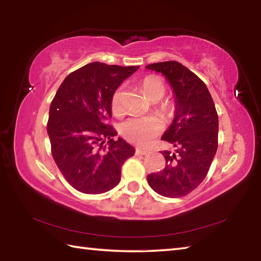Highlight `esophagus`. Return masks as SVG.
I'll return each instance as SVG.
<instances>
[{
    "label": "esophagus",
    "instance_id": "obj_1",
    "mask_svg": "<svg viewBox=\"0 0 261 261\" xmlns=\"http://www.w3.org/2000/svg\"><path fill=\"white\" fill-rule=\"evenodd\" d=\"M148 152L146 151V149H143V148H137L136 149V154L137 155H146Z\"/></svg>",
    "mask_w": 261,
    "mask_h": 261
}]
</instances>
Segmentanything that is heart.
<instances>
[{
  "instance_id": "obj_1",
  "label": "heart",
  "mask_w": 261,
  "mask_h": 261,
  "mask_svg": "<svg viewBox=\"0 0 261 261\" xmlns=\"http://www.w3.org/2000/svg\"><path fill=\"white\" fill-rule=\"evenodd\" d=\"M145 95L151 101H159L166 93L165 84L154 76L145 77L140 82ZM112 109L115 115L123 110V87H118L112 96ZM162 130V123L155 117H132L121 125V134L124 138L137 145H146Z\"/></svg>"
}]
</instances>
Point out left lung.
I'll return each instance as SVG.
<instances>
[{
  "label": "left lung",
  "mask_w": 261,
  "mask_h": 261,
  "mask_svg": "<svg viewBox=\"0 0 261 261\" xmlns=\"http://www.w3.org/2000/svg\"><path fill=\"white\" fill-rule=\"evenodd\" d=\"M146 68L163 74L175 101L173 122L161 137L175 149L162 152L165 169L149 174L147 182L163 197L187 196L204 180L218 149L215 105L205 83L178 62H159Z\"/></svg>",
  "instance_id": "8db88e82"
}]
</instances>
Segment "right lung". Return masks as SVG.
<instances>
[{
	"instance_id": "1",
	"label": "right lung",
	"mask_w": 261,
	"mask_h": 261,
	"mask_svg": "<svg viewBox=\"0 0 261 261\" xmlns=\"http://www.w3.org/2000/svg\"><path fill=\"white\" fill-rule=\"evenodd\" d=\"M139 67L92 62L64 79L49 108L47 132L56 166L78 191L100 194L116 187L135 148L107 124L112 96ZM106 139H109L105 144Z\"/></svg>"
}]
</instances>
